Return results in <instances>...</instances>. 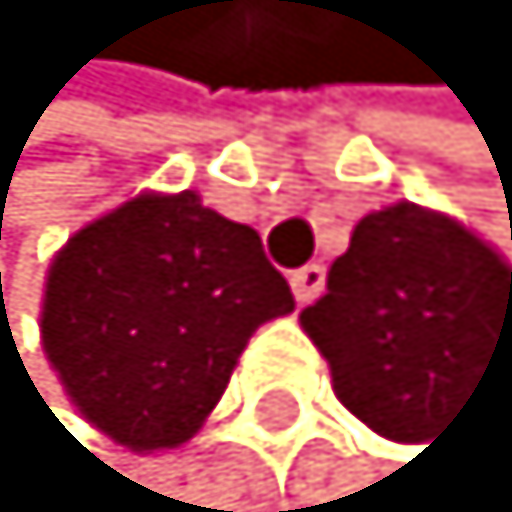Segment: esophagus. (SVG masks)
<instances>
[{"label":"esophagus","mask_w":512,"mask_h":512,"mask_svg":"<svg viewBox=\"0 0 512 512\" xmlns=\"http://www.w3.org/2000/svg\"><path fill=\"white\" fill-rule=\"evenodd\" d=\"M290 290H295L299 303H312L320 290H325V265H316V260H312V265L295 269V273H290Z\"/></svg>","instance_id":"34e87169"}]
</instances>
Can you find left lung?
I'll use <instances>...</instances> for the list:
<instances>
[{
  "instance_id": "1",
  "label": "left lung",
  "mask_w": 512,
  "mask_h": 512,
  "mask_svg": "<svg viewBox=\"0 0 512 512\" xmlns=\"http://www.w3.org/2000/svg\"><path fill=\"white\" fill-rule=\"evenodd\" d=\"M299 320L342 406L389 441H428L479 376H512L509 265L419 204L363 217Z\"/></svg>"
}]
</instances>
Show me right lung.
Segmentation results:
<instances>
[{
    "label": "right lung",
    "instance_id": "obj_1",
    "mask_svg": "<svg viewBox=\"0 0 512 512\" xmlns=\"http://www.w3.org/2000/svg\"><path fill=\"white\" fill-rule=\"evenodd\" d=\"M290 308L252 226L192 192L136 196L54 256L41 338L101 432L174 449L226 393L247 338Z\"/></svg>",
    "mask_w": 512,
    "mask_h": 512
}]
</instances>
